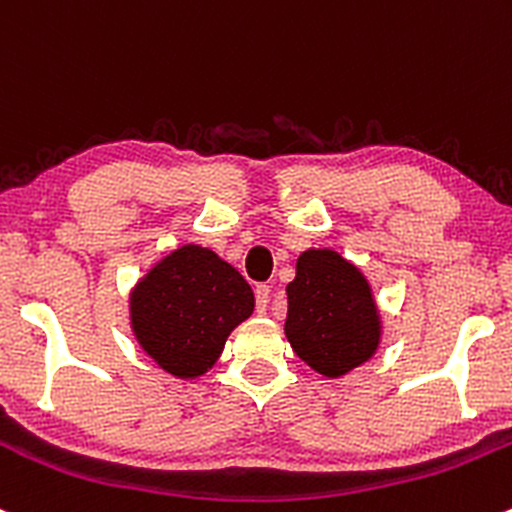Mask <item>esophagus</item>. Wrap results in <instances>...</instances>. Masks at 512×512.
Returning <instances> with one entry per match:
<instances>
[{"label":"esophagus","instance_id":"1","mask_svg":"<svg viewBox=\"0 0 512 512\" xmlns=\"http://www.w3.org/2000/svg\"><path fill=\"white\" fill-rule=\"evenodd\" d=\"M255 304H257V314H265L267 304H270V287H267V284H257Z\"/></svg>","mask_w":512,"mask_h":512}]
</instances>
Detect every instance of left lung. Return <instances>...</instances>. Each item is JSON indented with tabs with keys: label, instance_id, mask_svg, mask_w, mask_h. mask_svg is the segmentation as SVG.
I'll return each instance as SVG.
<instances>
[{
	"label": "left lung",
	"instance_id": "obj_1",
	"mask_svg": "<svg viewBox=\"0 0 512 512\" xmlns=\"http://www.w3.org/2000/svg\"><path fill=\"white\" fill-rule=\"evenodd\" d=\"M287 333L316 373L338 378L370 358L380 341L373 294L358 267L333 250H306L287 284Z\"/></svg>",
	"mask_w": 512,
	"mask_h": 512
}]
</instances>
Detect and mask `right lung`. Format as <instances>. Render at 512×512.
Returning a JSON list of instances; mask_svg holds the SVG:
<instances>
[{
	"mask_svg": "<svg viewBox=\"0 0 512 512\" xmlns=\"http://www.w3.org/2000/svg\"><path fill=\"white\" fill-rule=\"evenodd\" d=\"M255 309L245 277L206 247L166 255L132 292V328L142 348L176 378L203 375L230 331Z\"/></svg>",
	"mask_w": 512,
	"mask_h": 512,
	"instance_id": "add662e5",
	"label": "right lung"
}]
</instances>
